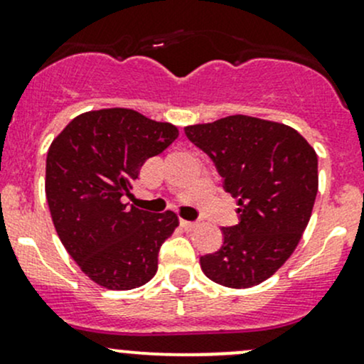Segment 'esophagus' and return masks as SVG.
<instances>
[{"label": "esophagus", "instance_id": "obj_1", "mask_svg": "<svg viewBox=\"0 0 364 364\" xmlns=\"http://www.w3.org/2000/svg\"><path fill=\"white\" fill-rule=\"evenodd\" d=\"M181 227L185 228L186 232H190V230H193L195 227H197V223H195V221H188V220H181Z\"/></svg>", "mask_w": 364, "mask_h": 364}]
</instances>
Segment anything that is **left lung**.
Wrapping results in <instances>:
<instances>
[{
  "label": "left lung",
  "mask_w": 364,
  "mask_h": 364,
  "mask_svg": "<svg viewBox=\"0 0 364 364\" xmlns=\"http://www.w3.org/2000/svg\"><path fill=\"white\" fill-rule=\"evenodd\" d=\"M185 132L239 198V225L221 228L223 246L202 256V272L235 289L267 281L293 255L311 220L319 185L316 150L289 125L247 114Z\"/></svg>",
  "instance_id": "1"
}]
</instances>
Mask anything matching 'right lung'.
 I'll return each mask as SVG.
<instances>
[{"instance_id": "add662e5", "label": "right lung", "mask_w": 364, "mask_h": 364, "mask_svg": "<svg viewBox=\"0 0 364 364\" xmlns=\"http://www.w3.org/2000/svg\"><path fill=\"white\" fill-rule=\"evenodd\" d=\"M179 131L136 109L106 108L75 117L52 141L45 193L60 242L95 284L139 288L156 274L159 251L179 225L176 213L129 205L143 164Z\"/></svg>"}]
</instances>
